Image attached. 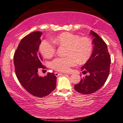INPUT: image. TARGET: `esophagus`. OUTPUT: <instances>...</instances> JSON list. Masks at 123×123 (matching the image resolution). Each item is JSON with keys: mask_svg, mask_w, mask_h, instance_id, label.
Listing matches in <instances>:
<instances>
[{"mask_svg": "<svg viewBox=\"0 0 123 123\" xmlns=\"http://www.w3.org/2000/svg\"><path fill=\"white\" fill-rule=\"evenodd\" d=\"M62 74L65 75V74H66V73H64V74H63V73H56V72L55 73V75L56 76H59V75H62Z\"/></svg>", "mask_w": 123, "mask_h": 123, "instance_id": "obj_1", "label": "esophagus"}]
</instances>
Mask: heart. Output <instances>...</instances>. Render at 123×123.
Returning a JSON list of instances; mask_svg holds the SVG:
<instances>
[{
  "mask_svg": "<svg viewBox=\"0 0 123 123\" xmlns=\"http://www.w3.org/2000/svg\"><path fill=\"white\" fill-rule=\"evenodd\" d=\"M54 42L60 45L66 46L67 56L55 58L51 62L53 69L61 72H69L71 67L75 66L77 62L82 63L91 57L93 50L92 43L88 37H82L71 32H65L56 37ZM39 50L46 58H50L56 53L55 45L48 40L42 42Z\"/></svg>",
  "mask_w": 123,
  "mask_h": 123,
  "instance_id": "heart-1",
  "label": "heart"
}]
</instances>
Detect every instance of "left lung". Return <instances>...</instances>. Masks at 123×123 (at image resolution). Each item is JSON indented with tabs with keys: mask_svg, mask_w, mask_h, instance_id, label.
<instances>
[{
	"mask_svg": "<svg viewBox=\"0 0 123 123\" xmlns=\"http://www.w3.org/2000/svg\"><path fill=\"white\" fill-rule=\"evenodd\" d=\"M90 35L94 37L92 41L94 49L91 57L81 67L82 73L88 75L74 86L75 90L83 94L94 93L103 86L109 76L111 63L106 43L93 31H91Z\"/></svg>",
	"mask_w": 123,
	"mask_h": 123,
	"instance_id": "left-lung-1",
	"label": "left lung"
}]
</instances>
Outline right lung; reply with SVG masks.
Listing matches in <instances>:
<instances>
[{
    "label": "right lung",
    "instance_id": "add662e5",
    "mask_svg": "<svg viewBox=\"0 0 123 123\" xmlns=\"http://www.w3.org/2000/svg\"><path fill=\"white\" fill-rule=\"evenodd\" d=\"M42 35L41 32L35 31L25 36L13 56L16 75L20 84L30 94L39 98L49 95L56 85V76L53 73L44 76L38 74L39 69L45 68L38 50Z\"/></svg>",
    "mask_w": 123,
    "mask_h": 123
}]
</instances>
